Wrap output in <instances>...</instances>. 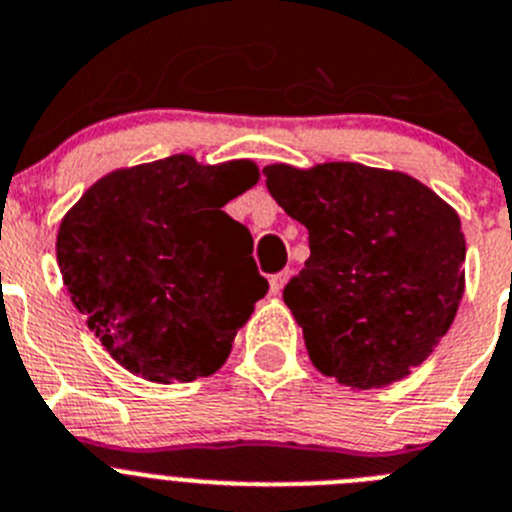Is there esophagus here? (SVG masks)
Listing matches in <instances>:
<instances>
[{"label":"esophagus","mask_w":512,"mask_h":512,"mask_svg":"<svg viewBox=\"0 0 512 512\" xmlns=\"http://www.w3.org/2000/svg\"><path fill=\"white\" fill-rule=\"evenodd\" d=\"M288 275H290L288 270H285V272H278V275H272V278H270V293H272V295L283 293L285 283H288Z\"/></svg>","instance_id":"esophagus-1"}]
</instances>
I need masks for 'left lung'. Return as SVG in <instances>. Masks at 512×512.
Masks as SVG:
<instances>
[{"mask_svg":"<svg viewBox=\"0 0 512 512\" xmlns=\"http://www.w3.org/2000/svg\"><path fill=\"white\" fill-rule=\"evenodd\" d=\"M262 174L308 229L310 257L283 300L315 369L358 391L412 374L465 293L460 214L404 171L328 161Z\"/></svg>","mask_w":512,"mask_h":512,"instance_id":"1","label":"left lung"}]
</instances>
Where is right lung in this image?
<instances>
[{
    "label": "right lung",
    "mask_w": 512,
    "mask_h": 512,
    "mask_svg": "<svg viewBox=\"0 0 512 512\" xmlns=\"http://www.w3.org/2000/svg\"><path fill=\"white\" fill-rule=\"evenodd\" d=\"M257 181L250 159L176 154L100 176L62 217V283L133 376L184 384L222 369L267 293L250 229L222 209Z\"/></svg>",
    "instance_id": "1"
}]
</instances>
